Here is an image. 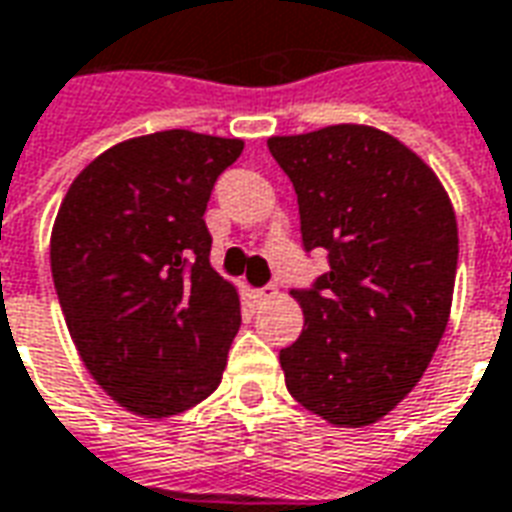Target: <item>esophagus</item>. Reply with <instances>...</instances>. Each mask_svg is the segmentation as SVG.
<instances>
[{
	"label": "esophagus",
	"instance_id": "obj_1",
	"mask_svg": "<svg viewBox=\"0 0 512 512\" xmlns=\"http://www.w3.org/2000/svg\"><path fill=\"white\" fill-rule=\"evenodd\" d=\"M271 296H277V288H263V290H255V299L257 301H266Z\"/></svg>",
	"mask_w": 512,
	"mask_h": 512
}]
</instances>
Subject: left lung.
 <instances>
[{"instance_id":"8db88e82","label":"left lung","mask_w":512,"mask_h":512,"mask_svg":"<svg viewBox=\"0 0 512 512\" xmlns=\"http://www.w3.org/2000/svg\"><path fill=\"white\" fill-rule=\"evenodd\" d=\"M296 189L304 249L329 271L290 290L299 340L279 351L288 392L337 428L384 419L417 386L450 321L458 222L436 172L381 128L271 136Z\"/></svg>"}]
</instances>
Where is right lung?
<instances>
[{
	"label": "right lung",
	"instance_id": "add662e5",
	"mask_svg": "<svg viewBox=\"0 0 512 512\" xmlns=\"http://www.w3.org/2000/svg\"><path fill=\"white\" fill-rule=\"evenodd\" d=\"M244 139L134 136L73 178L51 227V277L73 345L117 406L167 419L222 381L241 326L211 266L205 208Z\"/></svg>",
	"mask_w": 512,
	"mask_h": 512
}]
</instances>
